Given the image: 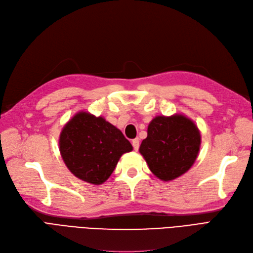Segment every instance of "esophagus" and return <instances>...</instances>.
Returning <instances> with one entry per match:
<instances>
[{"label": "esophagus", "instance_id": "obj_1", "mask_svg": "<svg viewBox=\"0 0 253 253\" xmlns=\"http://www.w3.org/2000/svg\"><path fill=\"white\" fill-rule=\"evenodd\" d=\"M132 146H133V149L135 151L138 150V147H139V138H134L132 139Z\"/></svg>", "mask_w": 253, "mask_h": 253}]
</instances>
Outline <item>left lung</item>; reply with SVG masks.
<instances>
[{
  "label": "left lung",
  "instance_id": "8db88e82",
  "mask_svg": "<svg viewBox=\"0 0 253 253\" xmlns=\"http://www.w3.org/2000/svg\"><path fill=\"white\" fill-rule=\"evenodd\" d=\"M201 133L195 122L183 114L154 117L139 153L149 169L162 181H172L188 172L197 160Z\"/></svg>",
  "mask_w": 253,
  "mask_h": 253
}]
</instances>
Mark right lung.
Returning a JSON list of instances; mask_svg holds the SVG:
<instances>
[{
    "instance_id": "right-lung-1",
    "label": "right lung",
    "mask_w": 253,
    "mask_h": 253,
    "mask_svg": "<svg viewBox=\"0 0 253 253\" xmlns=\"http://www.w3.org/2000/svg\"><path fill=\"white\" fill-rule=\"evenodd\" d=\"M58 143L70 172L96 185L109 178L122 155L133 150L120 129L85 110L78 111L64 124Z\"/></svg>"
}]
</instances>
